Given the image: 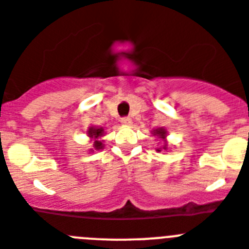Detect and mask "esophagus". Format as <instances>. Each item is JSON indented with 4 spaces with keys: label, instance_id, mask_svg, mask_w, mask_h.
I'll list each match as a JSON object with an SVG mask.
<instances>
[{
    "label": "esophagus",
    "instance_id": "esophagus-1",
    "mask_svg": "<svg viewBox=\"0 0 249 249\" xmlns=\"http://www.w3.org/2000/svg\"><path fill=\"white\" fill-rule=\"evenodd\" d=\"M120 123H122L123 125H131V119L130 118H123L122 120H120Z\"/></svg>",
    "mask_w": 249,
    "mask_h": 249
}]
</instances>
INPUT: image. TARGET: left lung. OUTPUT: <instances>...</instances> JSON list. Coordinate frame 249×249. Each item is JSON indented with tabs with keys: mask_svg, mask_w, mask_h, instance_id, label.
I'll return each mask as SVG.
<instances>
[{
	"mask_svg": "<svg viewBox=\"0 0 249 249\" xmlns=\"http://www.w3.org/2000/svg\"><path fill=\"white\" fill-rule=\"evenodd\" d=\"M152 135L158 136L159 139L163 140V146L162 147H159V149H156V150H158V151H161V149L167 150V142H166V141H165V139H166V135H167L166 129H163V127H158V129L152 130Z\"/></svg>",
	"mask_w": 249,
	"mask_h": 249,
	"instance_id": "obj_1",
	"label": "left lung"
}]
</instances>
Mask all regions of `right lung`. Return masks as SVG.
Here are the masks:
<instances>
[{
  "label": "right lung",
  "instance_id": "1",
  "mask_svg": "<svg viewBox=\"0 0 249 249\" xmlns=\"http://www.w3.org/2000/svg\"><path fill=\"white\" fill-rule=\"evenodd\" d=\"M87 134H88L89 138L94 140V144H93L94 149H97V150L103 149V142L99 140L100 138L104 136V129H103V127L90 126L88 129V131H87Z\"/></svg>",
  "mask_w": 249,
  "mask_h": 249
}]
</instances>
